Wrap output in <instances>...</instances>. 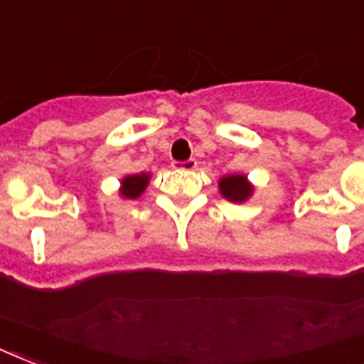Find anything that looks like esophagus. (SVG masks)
<instances>
[{"mask_svg":"<svg viewBox=\"0 0 364 364\" xmlns=\"http://www.w3.org/2000/svg\"><path fill=\"white\" fill-rule=\"evenodd\" d=\"M198 166V161L188 159V161H176L174 163V168H182V171H193Z\"/></svg>","mask_w":364,"mask_h":364,"instance_id":"obj_1","label":"esophagus"}]
</instances>
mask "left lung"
Returning a JSON list of instances; mask_svg holds the SVG:
<instances>
[{
  "mask_svg": "<svg viewBox=\"0 0 364 364\" xmlns=\"http://www.w3.org/2000/svg\"><path fill=\"white\" fill-rule=\"evenodd\" d=\"M251 192H253V188L242 174L224 176L220 180V193L230 201H245L251 196Z\"/></svg>",
  "mask_w": 364,
  "mask_h": 364,
  "instance_id": "8db88e82",
  "label": "left lung"
}]
</instances>
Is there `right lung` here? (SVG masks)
I'll use <instances>...</instances> for the list:
<instances>
[{"label":"right lung","mask_w":364,"mask_h":364,"mask_svg":"<svg viewBox=\"0 0 364 364\" xmlns=\"http://www.w3.org/2000/svg\"><path fill=\"white\" fill-rule=\"evenodd\" d=\"M147 182H149V174H134V176H127L122 180V188L120 193L128 199H136L141 196V192L146 190Z\"/></svg>","instance_id":"add662e5"}]
</instances>
